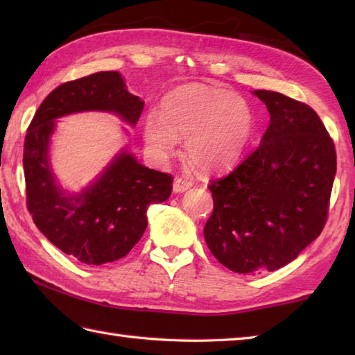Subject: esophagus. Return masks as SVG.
Listing matches in <instances>:
<instances>
[{
  "label": "esophagus",
  "mask_w": 355,
  "mask_h": 355,
  "mask_svg": "<svg viewBox=\"0 0 355 355\" xmlns=\"http://www.w3.org/2000/svg\"><path fill=\"white\" fill-rule=\"evenodd\" d=\"M189 187H192V183L189 182V180L175 178V182H173V192L175 193H183L189 189Z\"/></svg>",
  "instance_id": "obj_1"
}]
</instances>
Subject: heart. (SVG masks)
<instances>
[{
  "label": "heart",
  "instance_id": "b5f03b06",
  "mask_svg": "<svg viewBox=\"0 0 355 355\" xmlns=\"http://www.w3.org/2000/svg\"><path fill=\"white\" fill-rule=\"evenodd\" d=\"M253 130V111L243 97L205 85L173 89L163 99L160 114L145 119V140L154 153L168 155L178 137H187V157L205 171L235 163Z\"/></svg>",
  "mask_w": 355,
  "mask_h": 355
}]
</instances>
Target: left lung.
<instances>
[{
  "mask_svg": "<svg viewBox=\"0 0 355 355\" xmlns=\"http://www.w3.org/2000/svg\"><path fill=\"white\" fill-rule=\"evenodd\" d=\"M270 125L261 145L235 169L210 180L214 212L205 239L235 273L275 271L297 258L328 220L336 148L311 107L256 89Z\"/></svg>",
  "mask_w": 355,
  "mask_h": 355,
  "instance_id": "left-lung-1",
  "label": "left lung"
}]
</instances>
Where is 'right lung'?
Segmentation results:
<instances>
[{"label":"right lung","mask_w":355,"mask_h":355,"mask_svg":"<svg viewBox=\"0 0 355 355\" xmlns=\"http://www.w3.org/2000/svg\"><path fill=\"white\" fill-rule=\"evenodd\" d=\"M143 105L128 92L119 71H99L53 89L27 130L22 164L28 212L51 244L88 266L130 253L146 230L148 207L169 198L173 178L148 169L123 150L82 193H65L49 163L55 120L80 111H110L135 125Z\"/></svg>","instance_id":"obj_1"}]
</instances>
